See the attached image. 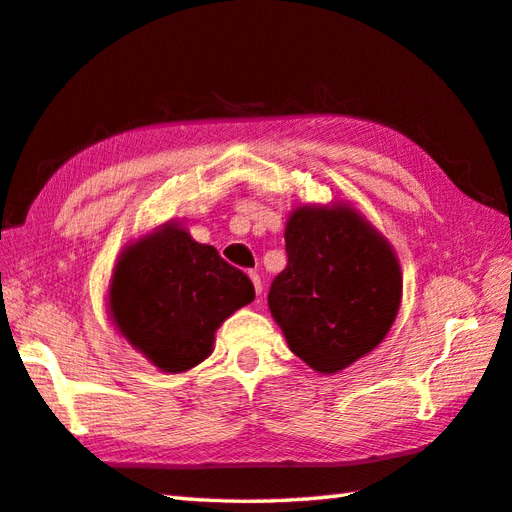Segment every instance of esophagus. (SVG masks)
<instances>
[{"mask_svg":"<svg viewBox=\"0 0 512 512\" xmlns=\"http://www.w3.org/2000/svg\"><path fill=\"white\" fill-rule=\"evenodd\" d=\"M249 278H252V283H254L256 294L260 296V291H263V285H260V276L256 274V271H249Z\"/></svg>","mask_w":512,"mask_h":512,"instance_id":"34e87169","label":"esophagus"}]
</instances>
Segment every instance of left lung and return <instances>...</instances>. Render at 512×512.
Masks as SVG:
<instances>
[{
  "label": "left lung",
  "instance_id": "1",
  "mask_svg": "<svg viewBox=\"0 0 512 512\" xmlns=\"http://www.w3.org/2000/svg\"><path fill=\"white\" fill-rule=\"evenodd\" d=\"M285 249L267 302L289 349L329 375L378 347L402 300L387 238L351 205H302L287 221Z\"/></svg>",
  "mask_w": 512,
  "mask_h": 512
}]
</instances>
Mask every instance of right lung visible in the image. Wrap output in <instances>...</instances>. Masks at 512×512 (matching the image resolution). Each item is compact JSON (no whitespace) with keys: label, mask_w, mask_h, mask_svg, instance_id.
Returning a JSON list of instances; mask_svg holds the SVG:
<instances>
[{"label":"right lung","mask_w":512,"mask_h":512,"mask_svg":"<svg viewBox=\"0 0 512 512\" xmlns=\"http://www.w3.org/2000/svg\"><path fill=\"white\" fill-rule=\"evenodd\" d=\"M241 269L165 223L123 249L110 285L114 327L154 367L181 373L212 353L225 318L254 300Z\"/></svg>","instance_id":"obj_1"}]
</instances>
